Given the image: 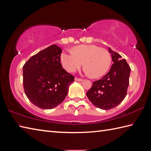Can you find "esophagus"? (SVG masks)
<instances>
[{
    "label": "esophagus",
    "mask_w": 151,
    "mask_h": 151,
    "mask_svg": "<svg viewBox=\"0 0 151 151\" xmlns=\"http://www.w3.org/2000/svg\"><path fill=\"white\" fill-rule=\"evenodd\" d=\"M75 81H82V80L81 78H77V77H75Z\"/></svg>",
    "instance_id": "1"
}]
</instances>
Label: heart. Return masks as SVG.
I'll return each mask as SVG.
<instances>
[{
    "instance_id": "b5f03b06",
    "label": "heart",
    "mask_w": 151,
    "mask_h": 151,
    "mask_svg": "<svg viewBox=\"0 0 151 151\" xmlns=\"http://www.w3.org/2000/svg\"><path fill=\"white\" fill-rule=\"evenodd\" d=\"M60 60L63 68L69 73L75 72L84 62L86 73L93 78L106 73L111 62L110 52L95 45H80L74 47V52L64 51Z\"/></svg>"
}]
</instances>
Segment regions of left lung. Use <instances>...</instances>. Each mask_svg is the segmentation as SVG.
Here are the masks:
<instances>
[{
    "instance_id": "left-lung-1",
    "label": "left lung",
    "mask_w": 151,
    "mask_h": 151,
    "mask_svg": "<svg viewBox=\"0 0 151 151\" xmlns=\"http://www.w3.org/2000/svg\"><path fill=\"white\" fill-rule=\"evenodd\" d=\"M112 64L109 72L99 81L93 82L86 95L91 103L102 110L114 108L124 100L129 85L130 67L124 59L109 48Z\"/></svg>"
}]
</instances>
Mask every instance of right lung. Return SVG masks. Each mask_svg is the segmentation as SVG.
Here are the masks:
<instances>
[{
  "mask_svg": "<svg viewBox=\"0 0 151 151\" xmlns=\"http://www.w3.org/2000/svg\"><path fill=\"white\" fill-rule=\"evenodd\" d=\"M62 50L52 45L32 56L22 67L24 93L38 108L50 110L64 101L75 76L62 68Z\"/></svg>",
  "mask_w": 151,
  "mask_h": 151,
  "instance_id": "1",
  "label": "right lung"
}]
</instances>
